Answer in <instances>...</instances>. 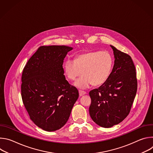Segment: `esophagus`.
Listing matches in <instances>:
<instances>
[{
  "label": "esophagus",
  "mask_w": 153,
  "mask_h": 153,
  "mask_svg": "<svg viewBox=\"0 0 153 153\" xmlns=\"http://www.w3.org/2000/svg\"><path fill=\"white\" fill-rule=\"evenodd\" d=\"M79 96H83V95H84V94H86V92H85V91H84L79 90Z\"/></svg>",
  "instance_id": "1"
}]
</instances>
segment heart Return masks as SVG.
<instances>
[{"instance_id":"heart-1","label":"heart","mask_w":153,"mask_h":153,"mask_svg":"<svg viewBox=\"0 0 153 153\" xmlns=\"http://www.w3.org/2000/svg\"><path fill=\"white\" fill-rule=\"evenodd\" d=\"M113 63V58L109 52L91 51L77 55L75 60H67L64 71L71 80L82 73L74 85L79 88L85 89L91 84L99 86L104 83L111 73Z\"/></svg>"}]
</instances>
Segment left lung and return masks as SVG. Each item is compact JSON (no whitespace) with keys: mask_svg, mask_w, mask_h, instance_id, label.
Instances as JSON below:
<instances>
[{"mask_svg":"<svg viewBox=\"0 0 153 153\" xmlns=\"http://www.w3.org/2000/svg\"><path fill=\"white\" fill-rule=\"evenodd\" d=\"M115 57L113 70L107 80L89 94V112L98 125L110 128L129 114L137 88L134 64L130 56L110 45Z\"/></svg>","mask_w":153,"mask_h":153,"instance_id":"1","label":"left lung"}]
</instances>
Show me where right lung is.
Returning <instances> with one entry per match:
<instances>
[{
	"label": "right lung",
	"instance_id": "right-lung-1",
	"mask_svg": "<svg viewBox=\"0 0 153 153\" xmlns=\"http://www.w3.org/2000/svg\"><path fill=\"white\" fill-rule=\"evenodd\" d=\"M72 47L41 46L30 57L22 75L21 96L31 120L47 131L68 121L79 91L65 79L63 63Z\"/></svg>",
	"mask_w": 153,
	"mask_h": 153
}]
</instances>
